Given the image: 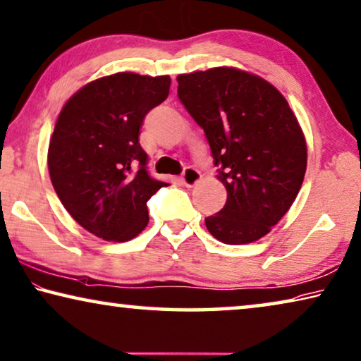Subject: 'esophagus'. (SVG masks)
<instances>
[{
	"label": "esophagus",
	"instance_id": "34e87169",
	"mask_svg": "<svg viewBox=\"0 0 361 361\" xmlns=\"http://www.w3.org/2000/svg\"><path fill=\"white\" fill-rule=\"evenodd\" d=\"M199 180H201V171H199L197 169H194V167H186L185 171H183V175H181V183L188 188L196 185Z\"/></svg>",
	"mask_w": 361,
	"mask_h": 361
}]
</instances>
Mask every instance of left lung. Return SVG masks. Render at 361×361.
<instances>
[{
	"label": "left lung",
	"mask_w": 361,
	"mask_h": 361,
	"mask_svg": "<svg viewBox=\"0 0 361 361\" xmlns=\"http://www.w3.org/2000/svg\"><path fill=\"white\" fill-rule=\"evenodd\" d=\"M181 104L204 130L225 207L205 219L225 244L254 243L283 219L307 170V145L288 101L265 80L233 67L178 75Z\"/></svg>",
	"instance_id": "1"
}]
</instances>
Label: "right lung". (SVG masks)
Listing matches in <instances>:
<instances>
[{
  "mask_svg": "<svg viewBox=\"0 0 361 361\" xmlns=\"http://www.w3.org/2000/svg\"><path fill=\"white\" fill-rule=\"evenodd\" d=\"M170 83L169 75L114 73L85 85L57 117L48 149L56 194L78 225L106 241L138 236L149 221L147 201L169 186L147 170L140 130Z\"/></svg>",
  "mask_w": 361,
  "mask_h": 361,
  "instance_id": "1",
  "label": "right lung"
}]
</instances>
